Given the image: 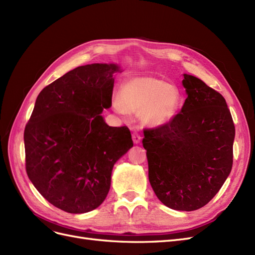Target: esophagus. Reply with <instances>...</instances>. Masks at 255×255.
Segmentation results:
<instances>
[{
	"label": "esophagus",
	"mask_w": 255,
	"mask_h": 255,
	"mask_svg": "<svg viewBox=\"0 0 255 255\" xmlns=\"http://www.w3.org/2000/svg\"><path fill=\"white\" fill-rule=\"evenodd\" d=\"M132 137H133L134 143H139V142L141 141V135H140L139 133H138V132H134L133 135H132Z\"/></svg>",
	"instance_id": "1"
}]
</instances>
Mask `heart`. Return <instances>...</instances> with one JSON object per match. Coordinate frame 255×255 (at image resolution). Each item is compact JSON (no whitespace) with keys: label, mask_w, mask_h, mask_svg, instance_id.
<instances>
[{"label":"heart","mask_w":255,"mask_h":255,"mask_svg":"<svg viewBox=\"0 0 255 255\" xmlns=\"http://www.w3.org/2000/svg\"><path fill=\"white\" fill-rule=\"evenodd\" d=\"M182 103V92L174 85L153 76H139L122 84L120 98L114 99L113 106L121 115L141 112L145 123L159 127L175 117Z\"/></svg>","instance_id":"b5f03b06"}]
</instances>
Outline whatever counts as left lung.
Segmentation results:
<instances>
[{
    "label": "left lung",
    "mask_w": 255,
    "mask_h": 255,
    "mask_svg": "<svg viewBox=\"0 0 255 255\" xmlns=\"http://www.w3.org/2000/svg\"><path fill=\"white\" fill-rule=\"evenodd\" d=\"M187 98L167 125L143 128L149 181L161 203L196 211L217 194L233 165L235 127L225 98L184 74Z\"/></svg>",
    "instance_id": "8db88e82"
}]
</instances>
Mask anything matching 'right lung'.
<instances>
[{
    "label": "right lung",
    "mask_w": 255,
    "mask_h": 255,
    "mask_svg": "<svg viewBox=\"0 0 255 255\" xmlns=\"http://www.w3.org/2000/svg\"><path fill=\"white\" fill-rule=\"evenodd\" d=\"M114 64L69 71L44 87L25 126V169L30 182L61 211L82 214L104 201L113 167L133 146L127 126H107Z\"/></svg>",
    "instance_id": "add662e5"
}]
</instances>
